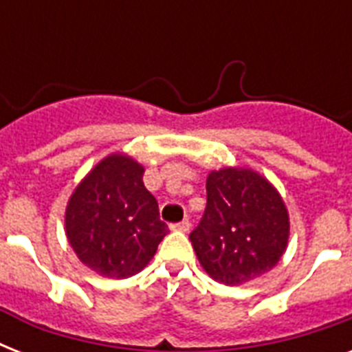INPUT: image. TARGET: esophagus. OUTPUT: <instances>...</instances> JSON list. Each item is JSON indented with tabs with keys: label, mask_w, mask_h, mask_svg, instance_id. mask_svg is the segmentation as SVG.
<instances>
[{
	"label": "esophagus",
	"mask_w": 352,
	"mask_h": 352,
	"mask_svg": "<svg viewBox=\"0 0 352 352\" xmlns=\"http://www.w3.org/2000/svg\"><path fill=\"white\" fill-rule=\"evenodd\" d=\"M171 230L190 232V221L182 219V221H179V223H173V225H171Z\"/></svg>",
	"instance_id": "1"
}]
</instances>
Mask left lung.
Instances as JSON below:
<instances>
[{"mask_svg":"<svg viewBox=\"0 0 352 352\" xmlns=\"http://www.w3.org/2000/svg\"><path fill=\"white\" fill-rule=\"evenodd\" d=\"M190 241L204 270L234 287L276 267L289 241V214L276 188L256 171H212L203 219Z\"/></svg>","mask_w":352,"mask_h":352,"instance_id":"obj_1","label":"left lung"}]
</instances>
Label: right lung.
<instances>
[{
	"label": "right lung",
	"mask_w": 352,
	"mask_h": 352,
	"mask_svg": "<svg viewBox=\"0 0 352 352\" xmlns=\"http://www.w3.org/2000/svg\"><path fill=\"white\" fill-rule=\"evenodd\" d=\"M142 175L138 162L111 155L91 170L69 199V243L80 261L106 278L140 272L170 232Z\"/></svg>",
	"instance_id": "1"
}]
</instances>
